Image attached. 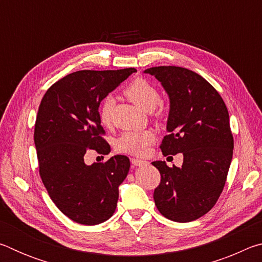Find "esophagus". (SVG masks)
Wrapping results in <instances>:
<instances>
[{
    "instance_id": "34e87169",
    "label": "esophagus",
    "mask_w": 262,
    "mask_h": 262,
    "mask_svg": "<svg viewBox=\"0 0 262 262\" xmlns=\"http://www.w3.org/2000/svg\"><path fill=\"white\" fill-rule=\"evenodd\" d=\"M130 162L134 166H142V165H145V164H147V162L142 161V159H137V158H132Z\"/></svg>"
}]
</instances>
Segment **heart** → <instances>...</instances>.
Listing matches in <instances>:
<instances>
[{"label": "heart", "mask_w": 262, "mask_h": 262, "mask_svg": "<svg viewBox=\"0 0 262 262\" xmlns=\"http://www.w3.org/2000/svg\"><path fill=\"white\" fill-rule=\"evenodd\" d=\"M125 95L134 103L137 107L144 111H152L159 101L158 89L145 78H136L128 84L125 89ZM114 107V99L107 97L103 100L99 108V119L103 125L110 126L112 123V112ZM156 136L151 130H132L126 132L117 141L118 151L143 156L148 151Z\"/></svg>", "instance_id": "1"}]
</instances>
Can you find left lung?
<instances>
[{
    "label": "left lung",
    "mask_w": 262,
    "mask_h": 262,
    "mask_svg": "<svg viewBox=\"0 0 262 262\" xmlns=\"http://www.w3.org/2000/svg\"><path fill=\"white\" fill-rule=\"evenodd\" d=\"M144 74L156 77L170 98L162 152L184 156L181 167L151 163L161 173L155 205L168 220L192 222L215 206L227 180L233 152L228 108L215 88L192 70L161 66Z\"/></svg>",
    "instance_id": "obj_1"
}]
</instances>
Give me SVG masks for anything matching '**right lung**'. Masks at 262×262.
<instances>
[{"label": "right lung", "mask_w": 262, "mask_h": 262, "mask_svg": "<svg viewBox=\"0 0 262 262\" xmlns=\"http://www.w3.org/2000/svg\"><path fill=\"white\" fill-rule=\"evenodd\" d=\"M135 72L81 70L53 84L41 99L34 126L39 173L52 201L76 223H103L117 208L129 158L117 155L91 165L84 159L90 150L101 155L111 151L103 139L99 105Z\"/></svg>", "instance_id": "1"}]
</instances>
